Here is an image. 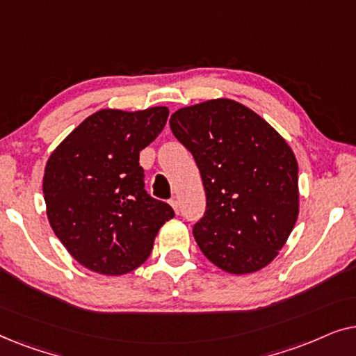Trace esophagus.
<instances>
[{
    "label": "esophagus",
    "mask_w": 356,
    "mask_h": 356,
    "mask_svg": "<svg viewBox=\"0 0 356 356\" xmlns=\"http://www.w3.org/2000/svg\"><path fill=\"white\" fill-rule=\"evenodd\" d=\"M170 206L175 209V212H177V213L179 212V204H178L177 199H170Z\"/></svg>",
    "instance_id": "esophagus-1"
}]
</instances>
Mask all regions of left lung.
I'll return each instance as SVG.
<instances>
[{"instance_id": "left-lung-1", "label": "left lung", "mask_w": 356, "mask_h": 356, "mask_svg": "<svg viewBox=\"0 0 356 356\" xmlns=\"http://www.w3.org/2000/svg\"><path fill=\"white\" fill-rule=\"evenodd\" d=\"M170 128L193 154L206 189L194 240L228 274L270 264L298 218V163L286 140L230 99L184 106Z\"/></svg>"}]
</instances>
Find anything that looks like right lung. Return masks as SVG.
<instances>
[{
    "label": "right lung",
    "mask_w": 356,
    "mask_h": 356,
    "mask_svg": "<svg viewBox=\"0 0 356 356\" xmlns=\"http://www.w3.org/2000/svg\"><path fill=\"white\" fill-rule=\"evenodd\" d=\"M167 106L105 108L86 118L48 159L43 197L48 222L74 259L104 275L138 269L160 227L173 218L167 202L144 189L139 152L162 133Z\"/></svg>",
    "instance_id": "obj_1"
}]
</instances>
